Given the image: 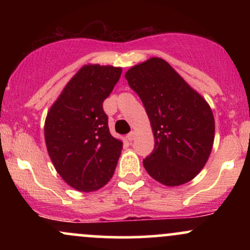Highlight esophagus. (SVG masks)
Here are the masks:
<instances>
[{
	"label": "esophagus",
	"mask_w": 250,
	"mask_h": 250,
	"mask_svg": "<svg viewBox=\"0 0 250 250\" xmlns=\"http://www.w3.org/2000/svg\"><path fill=\"white\" fill-rule=\"evenodd\" d=\"M134 139H135V131H130V133L127 135V140H128V141L131 142Z\"/></svg>",
	"instance_id": "esophagus-1"
}]
</instances>
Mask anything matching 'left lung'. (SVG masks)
Masks as SVG:
<instances>
[{
  "label": "left lung",
  "instance_id": "obj_1",
  "mask_svg": "<svg viewBox=\"0 0 250 250\" xmlns=\"http://www.w3.org/2000/svg\"><path fill=\"white\" fill-rule=\"evenodd\" d=\"M125 76L153 128L154 150L143 160L147 173L169 187L193 180L213 148L215 122L209 104L159 57L134 65Z\"/></svg>",
  "mask_w": 250,
  "mask_h": 250
}]
</instances>
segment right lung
<instances>
[{
	"label": "right lung",
	"mask_w": 250,
	"mask_h": 250,
	"mask_svg": "<svg viewBox=\"0 0 250 250\" xmlns=\"http://www.w3.org/2000/svg\"><path fill=\"white\" fill-rule=\"evenodd\" d=\"M121 73L111 65H83L48 111V154L60 176L79 191L102 188L115 171L123 143L109 131L103 101Z\"/></svg>",
	"instance_id": "add662e5"
}]
</instances>
